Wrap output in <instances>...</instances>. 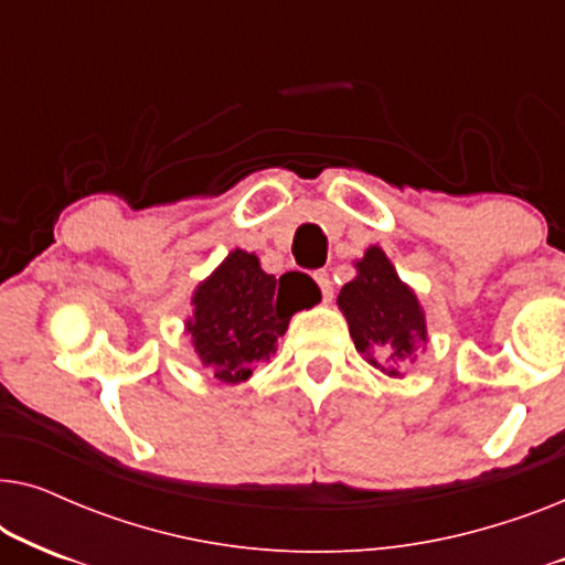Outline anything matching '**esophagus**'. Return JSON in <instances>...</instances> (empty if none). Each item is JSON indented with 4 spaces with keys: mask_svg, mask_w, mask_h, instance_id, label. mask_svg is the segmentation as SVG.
<instances>
[{
    "mask_svg": "<svg viewBox=\"0 0 565 565\" xmlns=\"http://www.w3.org/2000/svg\"><path fill=\"white\" fill-rule=\"evenodd\" d=\"M313 280H316V285H319V288H321V298H323V303H329V300L334 298V282H331L329 273H316V275H313Z\"/></svg>",
    "mask_w": 565,
    "mask_h": 565,
    "instance_id": "esophagus-1",
    "label": "esophagus"
}]
</instances>
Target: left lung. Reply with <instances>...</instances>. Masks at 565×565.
<instances>
[{
  "label": "left lung",
  "instance_id": "left-lung-1",
  "mask_svg": "<svg viewBox=\"0 0 565 565\" xmlns=\"http://www.w3.org/2000/svg\"><path fill=\"white\" fill-rule=\"evenodd\" d=\"M354 269V280L339 290V311L358 352L385 375L398 377L396 362L416 360V347L427 344V316L381 246H370Z\"/></svg>",
  "mask_w": 565,
  "mask_h": 565
}]
</instances>
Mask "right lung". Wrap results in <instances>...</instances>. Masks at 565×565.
Masks as SVG:
<instances>
[{"instance_id": "add662e5", "label": "right lung", "mask_w": 565, "mask_h": 565, "mask_svg": "<svg viewBox=\"0 0 565 565\" xmlns=\"http://www.w3.org/2000/svg\"><path fill=\"white\" fill-rule=\"evenodd\" d=\"M311 303L308 290L267 275L257 254L234 249L192 292L184 334L203 367L221 383L236 385L273 358L292 313Z\"/></svg>"}]
</instances>
